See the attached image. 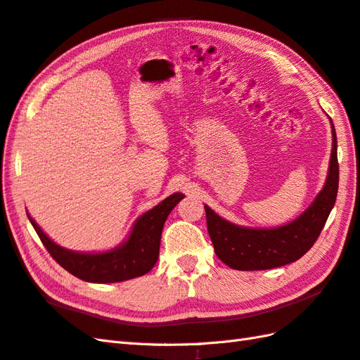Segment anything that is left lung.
Here are the masks:
<instances>
[{
    "label": "left lung",
    "instance_id": "obj_1",
    "mask_svg": "<svg viewBox=\"0 0 360 360\" xmlns=\"http://www.w3.org/2000/svg\"><path fill=\"white\" fill-rule=\"evenodd\" d=\"M333 128L330 172L322 192L292 223L275 229H249L229 223L207 205V231L215 254L236 271H264L297 262L314 246L335 204L339 188L338 137Z\"/></svg>",
    "mask_w": 360,
    "mask_h": 360
}]
</instances>
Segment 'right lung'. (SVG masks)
Listing matches in <instances>:
<instances>
[{
	"mask_svg": "<svg viewBox=\"0 0 360 360\" xmlns=\"http://www.w3.org/2000/svg\"><path fill=\"white\" fill-rule=\"evenodd\" d=\"M184 195L173 193L156 207L137 218L128 240L122 246L102 254H82V252L60 248L30 218L37 235L51 257L74 277L91 283H116L141 277L156 264L159 244L167 217Z\"/></svg>",
	"mask_w": 360,
	"mask_h": 360,
	"instance_id": "obj_1",
	"label": "right lung"
}]
</instances>
